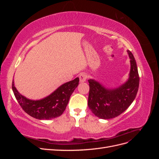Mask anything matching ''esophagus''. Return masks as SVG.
Here are the masks:
<instances>
[{
    "label": "esophagus",
    "mask_w": 159,
    "mask_h": 159,
    "mask_svg": "<svg viewBox=\"0 0 159 159\" xmlns=\"http://www.w3.org/2000/svg\"><path fill=\"white\" fill-rule=\"evenodd\" d=\"M79 78L80 82H85L86 81V79H87V75L85 73H81L79 75Z\"/></svg>",
    "instance_id": "obj_1"
}]
</instances>
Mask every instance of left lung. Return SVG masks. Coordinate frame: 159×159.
Segmentation results:
<instances>
[{"label": "left lung", "instance_id": "1", "mask_svg": "<svg viewBox=\"0 0 159 159\" xmlns=\"http://www.w3.org/2000/svg\"><path fill=\"white\" fill-rule=\"evenodd\" d=\"M131 62L128 80L119 88L108 89L98 81L88 80L89 92L88 107L100 119L116 117L124 112L135 99L139 85V76L136 61L132 53L127 50Z\"/></svg>", "mask_w": 159, "mask_h": 159}]
</instances>
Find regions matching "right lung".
<instances>
[{
	"mask_svg": "<svg viewBox=\"0 0 159 159\" xmlns=\"http://www.w3.org/2000/svg\"><path fill=\"white\" fill-rule=\"evenodd\" d=\"M79 78L65 83L45 98L31 100L25 98L17 91L12 81V88L14 96L25 111L37 119H52L64 113L70 98L79 84Z\"/></svg>",
	"mask_w": 159,
	"mask_h": 159,
	"instance_id": "1",
	"label": "right lung"
}]
</instances>
